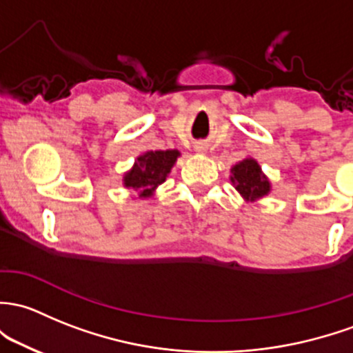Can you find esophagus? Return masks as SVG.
<instances>
[{
    "mask_svg": "<svg viewBox=\"0 0 353 353\" xmlns=\"http://www.w3.org/2000/svg\"><path fill=\"white\" fill-rule=\"evenodd\" d=\"M203 150H205V147H201V145L196 147V152H203Z\"/></svg>",
    "mask_w": 353,
    "mask_h": 353,
    "instance_id": "obj_1",
    "label": "esophagus"
}]
</instances>
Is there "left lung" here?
<instances>
[{
    "label": "left lung",
    "instance_id": "1",
    "mask_svg": "<svg viewBox=\"0 0 353 353\" xmlns=\"http://www.w3.org/2000/svg\"><path fill=\"white\" fill-rule=\"evenodd\" d=\"M230 181L233 188L239 191L245 201H257V199L265 198L272 191L269 177L262 172V167L254 157H245L243 161L236 162L230 169Z\"/></svg>",
    "mask_w": 353,
    "mask_h": 353
}]
</instances>
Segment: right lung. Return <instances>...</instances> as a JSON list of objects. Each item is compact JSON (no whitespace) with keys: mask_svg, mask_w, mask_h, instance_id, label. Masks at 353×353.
Listing matches in <instances>:
<instances>
[{"mask_svg":"<svg viewBox=\"0 0 353 353\" xmlns=\"http://www.w3.org/2000/svg\"><path fill=\"white\" fill-rule=\"evenodd\" d=\"M179 150H147L135 159L132 169L123 174V186L130 191L137 192L140 199L152 198L162 183H165L167 176L170 174Z\"/></svg>","mask_w":353,"mask_h":353,"instance_id":"right-lung-1","label":"right lung"}]
</instances>
